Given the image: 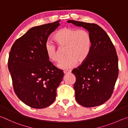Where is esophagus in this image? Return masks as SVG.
I'll use <instances>...</instances> for the list:
<instances>
[{
    "instance_id": "1",
    "label": "esophagus",
    "mask_w": 128,
    "mask_h": 128,
    "mask_svg": "<svg viewBox=\"0 0 128 128\" xmlns=\"http://www.w3.org/2000/svg\"><path fill=\"white\" fill-rule=\"evenodd\" d=\"M71 72H72V71L71 70H64V74H68V73H70Z\"/></svg>"
}]
</instances>
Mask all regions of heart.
I'll return each mask as SVG.
<instances>
[{
  "label": "heart",
  "mask_w": 128,
  "mask_h": 128,
  "mask_svg": "<svg viewBox=\"0 0 128 128\" xmlns=\"http://www.w3.org/2000/svg\"><path fill=\"white\" fill-rule=\"evenodd\" d=\"M54 39L60 46L66 48L67 57L58 64L60 68L66 70L73 68L78 62H84L89 56L92 46V38L86 30L64 27L56 32ZM45 50L48 60L50 61L56 62L60 60L58 50L54 43L48 41L45 45Z\"/></svg>",
  "instance_id": "b5f03b06"
}]
</instances>
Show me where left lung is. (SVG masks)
I'll return each instance as SVG.
<instances>
[{"instance_id":"8db88e82","label":"left lung","mask_w":128,"mask_h":128,"mask_svg":"<svg viewBox=\"0 0 128 128\" xmlns=\"http://www.w3.org/2000/svg\"><path fill=\"white\" fill-rule=\"evenodd\" d=\"M88 31L92 46L87 60L73 69L75 99L84 107H94L110 99L118 75V57L110 37L101 27L73 20L68 21Z\"/></svg>"}]
</instances>
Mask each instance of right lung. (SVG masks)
I'll return each instance as SVG.
<instances>
[{
  "label": "right lung",
  "mask_w": 128,
  "mask_h": 128,
  "mask_svg": "<svg viewBox=\"0 0 128 128\" xmlns=\"http://www.w3.org/2000/svg\"><path fill=\"white\" fill-rule=\"evenodd\" d=\"M60 20L33 27L16 40L10 52L8 67L14 92L30 107L41 109L53 103L64 72L49 61L45 45Z\"/></svg>",
  "instance_id": "1"
}]
</instances>
